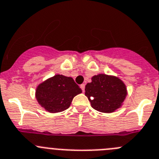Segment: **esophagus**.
Segmentation results:
<instances>
[{
	"instance_id": "34e87169",
	"label": "esophagus",
	"mask_w": 159,
	"mask_h": 159,
	"mask_svg": "<svg viewBox=\"0 0 159 159\" xmlns=\"http://www.w3.org/2000/svg\"><path fill=\"white\" fill-rule=\"evenodd\" d=\"M80 88L82 89L83 92H84V90H85V84H81L80 85Z\"/></svg>"
}]
</instances>
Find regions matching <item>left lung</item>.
<instances>
[{
    "label": "left lung",
    "mask_w": 159,
    "mask_h": 159,
    "mask_svg": "<svg viewBox=\"0 0 159 159\" xmlns=\"http://www.w3.org/2000/svg\"><path fill=\"white\" fill-rule=\"evenodd\" d=\"M85 95L92 108L102 113H113L123 106L128 95L127 87L119 77L98 74L85 87Z\"/></svg>",
    "instance_id": "1"
}]
</instances>
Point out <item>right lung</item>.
I'll use <instances>...</instances> for the list:
<instances>
[{
  "instance_id": "obj_1",
  "label": "right lung",
  "mask_w": 159,
  "mask_h": 159,
  "mask_svg": "<svg viewBox=\"0 0 159 159\" xmlns=\"http://www.w3.org/2000/svg\"><path fill=\"white\" fill-rule=\"evenodd\" d=\"M82 90L72 77L57 75L37 86L35 98L38 103L49 113H60L67 110L72 99Z\"/></svg>"
}]
</instances>
